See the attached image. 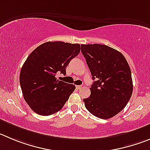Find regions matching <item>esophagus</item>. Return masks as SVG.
I'll return each mask as SVG.
<instances>
[{
    "label": "esophagus",
    "mask_w": 150,
    "mask_h": 150,
    "mask_svg": "<svg viewBox=\"0 0 150 150\" xmlns=\"http://www.w3.org/2000/svg\"><path fill=\"white\" fill-rule=\"evenodd\" d=\"M83 87V86H81V85H78V86H76V88L78 89H81V88Z\"/></svg>",
    "instance_id": "34e87169"
}]
</instances>
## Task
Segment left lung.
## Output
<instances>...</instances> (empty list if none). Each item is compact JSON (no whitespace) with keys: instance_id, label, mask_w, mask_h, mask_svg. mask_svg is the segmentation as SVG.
<instances>
[{"instance_id":"1","label":"left lung","mask_w":150,"mask_h":150,"mask_svg":"<svg viewBox=\"0 0 150 150\" xmlns=\"http://www.w3.org/2000/svg\"><path fill=\"white\" fill-rule=\"evenodd\" d=\"M81 52L92 79L91 95L83 99L86 110L101 119H109L124 110L132 96L129 66L122 53L107 45L81 44Z\"/></svg>"}]
</instances>
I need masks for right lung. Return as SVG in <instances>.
<instances>
[{"label": "right lung", "instance_id": "right-lung-1", "mask_svg": "<svg viewBox=\"0 0 150 150\" xmlns=\"http://www.w3.org/2000/svg\"><path fill=\"white\" fill-rule=\"evenodd\" d=\"M81 51V45L62 41L46 42L28 56L20 73L23 98L40 115H50L63 108L75 86L55 78L66 75V67Z\"/></svg>", "mask_w": 150, "mask_h": 150}]
</instances>
